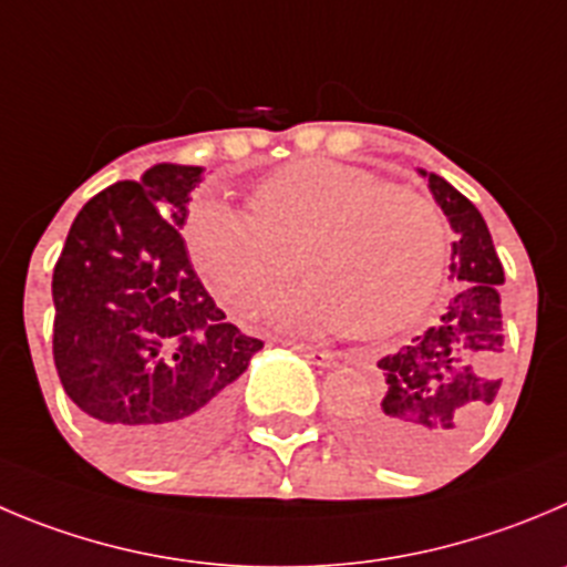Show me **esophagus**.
<instances>
[{
    "label": "esophagus",
    "mask_w": 567,
    "mask_h": 567,
    "mask_svg": "<svg viewBox=\"0 0 567 567\" xmlns=\"http://www.w3.org/2000/svg\"><path fill=\"white\" fill-rule=\"evenodd\" d=\"M290 347H293L299 355L308 358L310 363H319V367H332V363H336V355H332L330 349H321V347H313V343H299V341H293Z\"/></svg>",
    "instance_id": "obj_1"
}]
</instances>
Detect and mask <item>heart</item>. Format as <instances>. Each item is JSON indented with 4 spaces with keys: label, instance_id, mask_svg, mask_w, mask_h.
<instances>
[{
    "label": "heart",
    "instance_id": "1",
    "mask_svg": "<svg viewBox=\"0 0 567 567\" xmlns=\"http://www.w3.org/2000/svg\"><path fill=\"white\" fill-rule=\"evenodd\" d=\"M187 246L215 293L243 313L266 308L293 279L299 257L310 285L279 305L288 324L383 338L427 308L447 237L425 195L355 164L301 158L251 189L248 218L198 212Z\"/></svg>",
    "mask_w": 567,
    "mask_h": 567
}]
</instances>
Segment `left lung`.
I'll return each mask as SVG.
<instances>
[{"mask_svg": "<svg viewBox=\"0 0 567 567\" xmlns=\"http://www.w3.org/2000/svg\"><path fill=\"white\" fill-rule=\"evenodd\" d=\"M456 231L451 279L456 293L433 327L380 358L383 394L347 416L349 436L389 467H436L456 456L484 422L501 389L504 352L498 285L504 266L486 220L442 176L420 171Z\"/></svg>", "mask_w": 567, "mask_h": 567, "instance_id": "8db88e82", "label": "left lung"}]
</instances>
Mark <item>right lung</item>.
<instances>
[{
  "mask_svg": "<svg viewBox=\"0 0 567 567\" xmlns=\"http://www.w3.org/2000/svg\"><path fill=\"white\" fill-rule=\"evenodd\" d=\"M204 167L156 164L94 195L52 271V358L69 400L116 456L145 467L218 442L235 380L262 341L226 321L182 231Z\"/></svg>",
  "mask_w": 567,
  "mask_h": 567,
  "instance_id": "1",
  "label": "right lung"
}]
</instances>
